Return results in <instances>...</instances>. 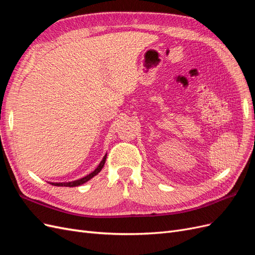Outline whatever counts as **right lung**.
Returning a JSON list of instances; mask_svg holds the SVG:
<instances>
[{
	"instance_id": "right-lung-1",
	"label": "right lung",
	"mask_w": 255,
	"mask_h": 255,
	"mask_svg": "<svg viewBox=\"0 0 255 255\" xmlns=\"http://www.w3.org/2000/svg\"><path fill=\"white\" fill-rule=\"evenodd\" d=\"M106 156H107V154H105L104 157H103L102 160H101V163H100V164L98 165V167L95 169L94 171L90 172L88 175L82 177V179L75 180V181H71V182H60V183H54V182H51V183H50V182H49V183L52 184V185H54V186H61V187H75V186H80V185H82V184H84V183L88 182L89 180H91L92 177L96 176L100 171L102 170V168L104 167V164H105Z\"/></svg>"
}]
</instances>
